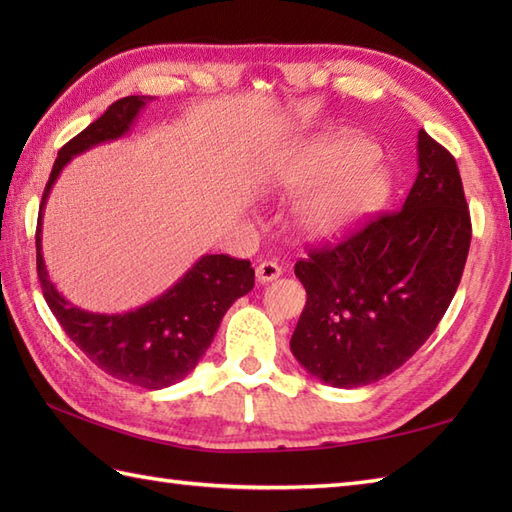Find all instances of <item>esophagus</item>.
<instances>
[{
  "label": "esophagus",
  "instance_id": "1",
  "mask_svg": "<svg viewBox=\"0 0 512 512\" xmlns=\"http://www.w3.org/2000/svg\"><path fill=\"white\" fill-rule=\"evenodd\" d=\"M281 275V266L277 262H262L257 266V279L262 284H268V281H275Z\"/></svg>",
  "mask_w": 512,
  "mask_h": 512
}]
</instances>
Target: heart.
<instances>
[{"label": "heart", "instance_id": "1", "mask_svg": "<svg viewBox=\"0 0 512 512\" xmlns=\"http://www.w3.org/2000/svg\"><path fill=\"white\" fill-rule=\"evenodd\" d=\"M376 147L363 138L341 136L290 151L266 171L268 187L303 191L322 182L297 211V224L314 239L350 233L389 198L391 178Z\"/></svg>", "mask_w": 512, "mask_h": 512}]
</instances>
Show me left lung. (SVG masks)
Segmentation results:
<instances>
[{
    "mask_svg": "<svg viewBox=\"0 0 512 512\" xmlns=\"http://www.w3.org/2000/svg\"><path fill=\"white\" fill-rule=\"evenodd\" d=\"M418 178L402 209L295 264L306 288L290 350L332 387H363L407 363L460 286L471 213L455 158L418 132Z\"/></svg>",
    "mask_w": 512,
    "mask_h": 512,
    "instance_id": "8db88e82",
    "label": "left lung"
}]
</instances>
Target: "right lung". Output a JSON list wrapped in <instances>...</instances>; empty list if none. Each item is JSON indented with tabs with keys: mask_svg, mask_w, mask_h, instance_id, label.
I'll return each mask as SVG.
<instances>
[{
	"mask_svg": "<svg viewBox=\"0 0 512 512\" xmlns=\"http://www.w3.org/2000/svg\"><path fill=\"white\" fill-rule=\"evenodd\" d=\"M154 96H125L101 118L59 149L43 189L37 220V275L43 297L63 332L90 361L123 383L162 389L178 383L209 350L220 321L233 303L255 286L248 259L204 255L165 295L125 314H94L65 301L48 279L41 255V215L54 180L68 162L105 140L129 132L138 112Z\"/></svg>",
	"mask_w": 512,
	"mask_h": 512,
	"instance_id": "1",
	"label": "right lung"
}]
</instances>
